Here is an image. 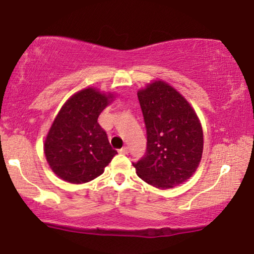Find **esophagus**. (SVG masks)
I'll return each instance as SVG.
<instances>
[{
  "mask_svg": "<svg viewBox=\"0 0 254 254\" xmlns=\"http://www.w3.org/2000/svg\"><path fill=\"white\" fill-rule=\"evenodd\" d=\"M120 152H121V153H124V154H128V152H129V150H128L127 146H124V147H122L121 150H120Z\"/></svg>",
  "mask_w": 254,
  "mask_h": 254,
  "instance_id": "1",
  "label": "esophagus"
}]
</instances>
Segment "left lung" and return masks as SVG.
<instances>
[{
	"instance_id": "8db88e82",
	"label": "left lung",
	"mask_w": 254,
	"mask_h": 254,
	"mask_svg": "<svg viewBox=\"0 0 254 254\" xmlns=\"http://www.w3.org/2000/svg\"><path fill=\"white\" fill-rule=\"evenodd\" d=\"M147 135L144 157L133 163L146 183L168 189L189 180L203 152V130L188 101L163 80L138 91Z\"/></svg>"
}]
</instances>
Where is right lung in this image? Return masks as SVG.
Listing matches in <instances>:
<instances>
[{"label":"right lung","instance_id":"add662e5","mask_svg":"<svg viewBox=\"0 0 254 254\" xmlns=\"http://www.w3.org/2000/svg\"><path fill=\"white\" fill-rule=\"evenodd\" d=\"M112 95L94 88L80 90L62 107L44 144L52 171L68 183L90 182L103 174L118 152L97 122Z\"/></svg>","mask_w":254,"mask_h":254}]
</instances>
